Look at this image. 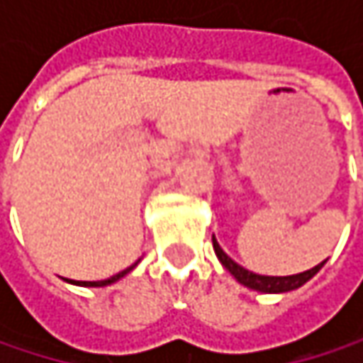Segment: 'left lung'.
<instances>
[{
    "label": "left lung",
    "mask_w": 363,
    "mask_h": 363,
    "mask_svg": "<svg viewBox=\"0 0 363 363\" xmlns=\"http://www.w3.org/2000/svg\"><path fill=\"white\" fill-rule=\"evenodd\" d=\"M212 246H214V252L218 256V260L223 262V267L246 288H252V290H258V292H267V294H279V292H290V290H296L301 288L303 284H307L320 269L324 262L315 264L313 269L309 271H303V273H296V275H284V277H275V275H258V273H252L248 269H244L242 264H238L231 256L223 252V248L218 246L216 238L212 235Z\"/></svg>",
    "instance_id": "obj_1"
}]
</instances>
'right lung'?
<instances>
[{"label":"right lung","instance_id":"add662e5","mask_svg":"<svg viewBox=\"0 0 363 363\" xmlns=\"http://www.w3.org/2000/svg\"><path fill=\"white\" fill-rule=\"evenodd\" d=\"M134 267H136V262H134L132 267H128V269L119 271L117 275H113V277H109V279H103V281H75V279H69V281H71V284H77V286H92V288H101V286H109V284H113V281L121 279V277H123L125 273H130Z\"/></svg>","mask_w":363,"mask_h":363}]
</instances>
